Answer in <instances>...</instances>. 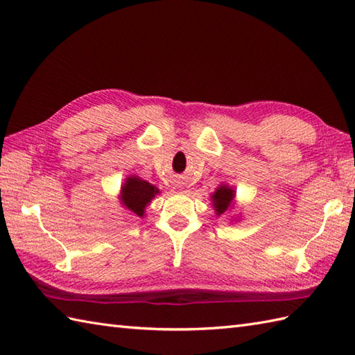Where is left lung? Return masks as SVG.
<instances>
[{
	"instance_id": "left-lung-1",
	"label": "left lung",
	"mask_w": 355,
	"mask_h": 355,
	"mask_svg": "<svg viewBox=\"0 0 355 355\" xmlns=\"http://www.w3.org/2000/svg\"><path fill=\"white\" fill-rule=\"evenodd\" d=\"M233 198H235V191H233L227 184H223V186L220 184V187H218L212 197H210L218 216H221L224 212H227L229 207H232Z\"/></svg>"
}]
</instances>
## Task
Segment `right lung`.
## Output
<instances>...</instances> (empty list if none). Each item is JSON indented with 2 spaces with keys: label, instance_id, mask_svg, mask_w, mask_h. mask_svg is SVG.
<instances>
[{
  "label": "right lung",
  "instance_id": "add662e5",
  "mask_svg": "<svg viewBox=\"0 0 355 355\" xmlns=\"http://www.w3.org/2000/svg\"><path fill=\"white\" fill-rule=\"evenodd\" d=\"M158 193L155 186L145 182L139 177H128L120 189V202L126 207L128 212L134 216L145 215V207Z\"/></svg>",
  "mask_w": 355,
  "mask_h": 355
}]
</instances>
